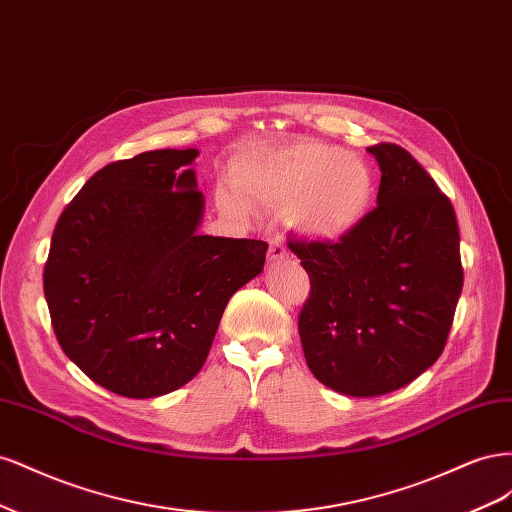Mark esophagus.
Listing matches in <instances>:
<instances>
[{
	"mask_svg": "<svg viewBox=\"0 0 512 512\" xmlns=\"http://www.w3.org/2000/svg\"><path fill=\"white\" fill-rule=\"evenodd\" d=\"M269 260H271V262H282V260H288V250H286L284 241H280V239H273V241L269 243Z\"/></svg>",
	"mask_w": 512,
	"mask_h": 512,
	"instance_id": "34e87169",
	"label": "esophagus"
}]
</instances>
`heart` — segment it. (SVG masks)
<instances>
[{"mask_svg":"<svg viewBox=\"0 0 512 512\" xmlns=\"http://www.w3.org/2000/svg\"><path fill=\"white\" fill-rule=\"evenodd\" d=\"M230 183L232 190H218L226 211L243 215L247 204L290 211L292 224L320 241L352 232L376 194L374 173L363 158L318 141L243 151L230 164Z\"/></svg>","mask_w":512,"mask_h":512,"instance_id":"b5f03b06","label":"heart"}]
</instances>
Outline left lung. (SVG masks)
Returning <instances> with one entry per match:
<instances>
[{"instance_id": "1", "label": "left lung", "mask_w": 512, "mask_h": 512, "mask_svg": "<svg viewBox=\"0 0 512 512\" xmlns=\"http://www.w3.org/2000/svg\"><path fill=\"white\" fill-rule=\"evenodd\" d=\"M367 151L378 207L339 243L288 241L312 284L299 314L307 367L350 397L397 391L436 363L463 286L451 200L404 147Z\"/></svg>"}]
</instances>
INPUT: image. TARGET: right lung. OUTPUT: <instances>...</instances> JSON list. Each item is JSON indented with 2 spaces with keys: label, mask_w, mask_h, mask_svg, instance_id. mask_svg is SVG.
Segmentation results:
<instances>
[{
  "label": "right lung",
  "mask_w": 512,
  "mask_h": 512,
  "mask_svg": "<svg viewBox=\"0 0 512 512\" xmlns=\"http://www.w3.org/2000/svg\"><path fill=\"white\" fill-rule=\"evenodd\" d=\"M196 149L104 166L59 215L44 297L61 350L123 397H160L205 365L220 318L267 243L198 235Z\"/></svg>",
  "instance_id": "obj_1"
}]
</instances>
